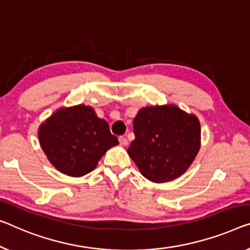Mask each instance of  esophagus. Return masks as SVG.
<instances>
[{"label":"esophagus","instance_id":"34e87169","mask_svg":"<svg viewBox=\"0 0 250 250\" xmlns=\"http://www.w3.org/2000/svg\"><path fill=\"white\" fill-rule=\"evenodd\" d=\"M119 141H120V144L122 145V146H126V145H128V139H126V138L124 136L119 137Z\"/></svg>","mask_w":250,"mask_h":250}]
</instances>
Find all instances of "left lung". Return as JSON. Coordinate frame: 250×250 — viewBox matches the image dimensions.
Returning <instances> with one entry per match:
<instances>
[{
    "label": "left lung",
    "mask_w": 250,
    "mask_h": 250,
    "mask_svg": "<svg viewBox=\"0 0 250 250\" xmlns=\"http://www.w3.org/2000/svg\"><path fill=\"white\" fill-rule=\"evenodd\" d=\"M133 133L128 154L141 174L155 183L181 176L200 149L199 120L175 105L141 109L133 119Z\"/></svg>",
    "instance_id": "left-lung-1"
}]
</instances>
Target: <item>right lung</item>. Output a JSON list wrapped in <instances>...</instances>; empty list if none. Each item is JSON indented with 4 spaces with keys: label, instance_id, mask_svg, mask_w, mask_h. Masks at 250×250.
Returning <instances> with one entry per match:
<instances>
[{
    "label": "right lung",
    "instance_id": "1",
    "mask_svg": "<svg viewBox=\"0 0 250 250\" xmlns=\"http://www.w3.org/2000/svg\"><path fill=\"white\" fill-rule=\"evenodd\" d=\"M39 140L56 168L74 177L92 172L107 149L119 144L107 122L82 104L51 115L40 125Z\"/></svg>",
    "mask_w": 250,
    "mask_h": 250
}]
</instances>
